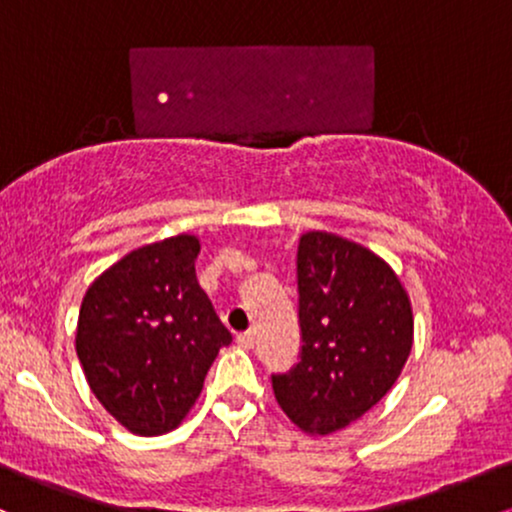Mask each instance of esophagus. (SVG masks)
<instances>
[{"mask_svg": "<svg viewBox=\"0 0 512 512\" xmlns=\"http://www.w3.org/2000/svg\"><path fill=\"white\" fill-rule=\"evenodd\" d=\"M236 339H238V344L243 346V349H252V346H255V332H250V330L248 332H240Z\"/></svg>", "mask_w": 512, "mask_h": 512, "instance_id": "esophagus-1", "label": "esophagus"}]
</instances>
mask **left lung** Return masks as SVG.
I'll use <instances>...</instances> for the list:
<instances>
[{
    "label": "left lung",
    "instance_id": "8db88e82",
    "mask_svg": "<svg viewBox=\"0 0 512 512\" xmlns=\"http://www.w3.org/2000/svg\"><path fill=\"white\" fill-rule=\"evenodd\" d=\"M296 269L301 361L272 375V387L293 424L327 436L392 390L414 344V315L395 269L354 240L303 233Z\"/></svg>",
    "mask_w": 512,
    "mask_h": 512
}]
</instances>
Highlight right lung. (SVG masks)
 <instances>
[{
	"label": "right lung",
	"mask_w": 512,
	"mask_h": 512,
	"mask_svg": "<svg viewBox=\"0 0 512 512\" xmlns=\"http://www.w3.org/2000/svg\"><path fill=\"white\" fill-rule=\"evenodd\" d=\"M190 233L127 252L88 286L76 322L88 387L137 436H163L195 407L231 332L199 286Z\"/></svg>",
	"instance_id": "right-lung-1"
}]
</instances>
